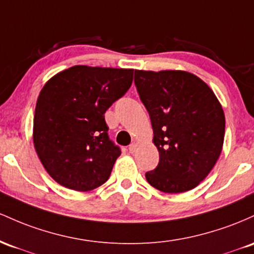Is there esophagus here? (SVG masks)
Returning a JSON list of instances; mask_svg holds the SVG:
<instances>
[{
	"label": "esophagus",
	"mask_w": 254,
	"mask_h": 254,
	"mask_svg": "<svg viewBox=\"0 0 254 254\" xmlns=\"http://www.w3.org/2000/svg\"><path fill=\"white\" fill-rule=\"evenodd\" d=\"M136 149H138V144H135V142H133V144L129 145V147H128V150H129L130 153H134Z\"/></svg>",
	"instance_id": "esophagus-1"
}]
</instances>
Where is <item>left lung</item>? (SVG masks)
Returning a JSON list of instances; mask_svg holds the SVG:
<instances>
[{"label": "left lung", "mask_w": 254, "mask_h": 254, "mask_svg": "<svg viewBox=\"0 0 254 254\" xmlns=\"http://www.w3.org/2000/svg\"><path fill=\"white\" fill-rule=\"evenodd\" d=\"M134 84L146 108L159 152L145 174L152 187L182 193L198 186L221 155L226 119L213 91L184 70H135Z\"/></svg>", "instance_id": "1"}]
</instances>
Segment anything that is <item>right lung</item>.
Segmentation results:
<instances>
[{
  "label": "right lung",
  "instance_id": "right-lung-1",
  "mask_svg": "<svg viewBox=\"0 0 254 254\" xmlns=\"http://www.w3.org/2000/svg\"><path fill=\"white\" fill-rule=\"evenodd\" d=\"M133 72L74 65L44 85L36 104L33 144L61 186L86 192L109 179L121 150L109 139L104 114L129 89Z\"/></svg>",
  "mask_w": 254,
  "mask_h": 254
}]
</instances>
